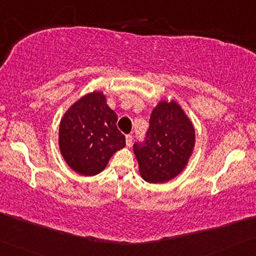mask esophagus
Here are the masks:
<instances>
[{"label":"esophagus","instance_id":"1","mask_svg":"<svg viewBox=\"0 0 256 256\" xmlns=\"http://www.w3.org/2000/svg\"><path fill=\"white\" fill-rule=\"evenodd\" d=\"M126 144H127V146H132V135L126 136Z\"/></svg>","mask_w":256,"mask_h":256}]
</instances>
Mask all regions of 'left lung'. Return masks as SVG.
I'll return each instance as SVG.
<instances>
[{
  "label": "left lung",
  "instance_id": "1",
  "mask_svg": "<svg viewBox=\"0 0 256 256\" xmlns=\"http://www.w3.org/2000/svg\"><path fill=\"white\" fill-rule=\"evenodd\" d=\"M194 146V126L175 102H160L153 110L143 142L134 144L140 172L148 183H164L178 176Z\"/></svg>",
  "mask_w": 256,
  "mask_h": 256
}]
</instances>
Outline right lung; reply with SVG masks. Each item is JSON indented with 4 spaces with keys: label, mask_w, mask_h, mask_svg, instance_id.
I'll use <instances>...</instances> for the list:
<instances>
[{
    "label": "right lung",
    "mask_w": 256,
    "mask_h": 256,
    "mask_svg": "<svg viewBox=\"0 0 256 256\" xmlns=\"http://www.w3.org/2000/svg\"><path fill=\"white\" fill-rule=\"evenodd\" d=\"M116 112L102 92L78 100L62 118L60 127V152L68 166L81 175L100 172L112 154L124 148L126 137L116 127Z\"/></svg>",
    "instance_id": "add662e5"
}]
</instances>
